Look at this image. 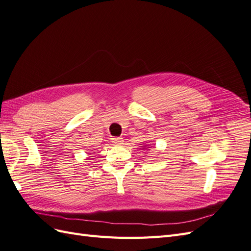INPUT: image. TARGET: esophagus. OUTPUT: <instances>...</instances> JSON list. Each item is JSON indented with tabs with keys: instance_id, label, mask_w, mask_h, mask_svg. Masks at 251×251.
<instances>
[{
	"instance_id": "34e87169",
	"label": "esophagus",
	"mask_w": 251,
	"mask_h": 251,
	"mask_svg": "<svg viewBox=\"0 0 251 251\" xmlns=\"http://www.w3.org/2000/svg\"><path fill=\"white\" fill-rule=\"evenodd\" d=\"M123 142V140H122V137H114V139H112V143H114L115 145H117V146H119V145Z\"/></svg>"
}]
</instances>
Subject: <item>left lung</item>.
Here are the masks:
<instances>
[{"instance_id": "1", "label": "left lung", "mask_w": 251, "mask_h": 251, "mask_svg": "<svg viewBox=\"0 0 251 251\" xmlns=\"http://www.w3.org/2000/svg\"><path fill=\"white\" fill-rule=\"evenodd\" d=\"M146 146H147V145H146ZM146 146H145V147H146Z\"/></svg>"}]
</instances>
